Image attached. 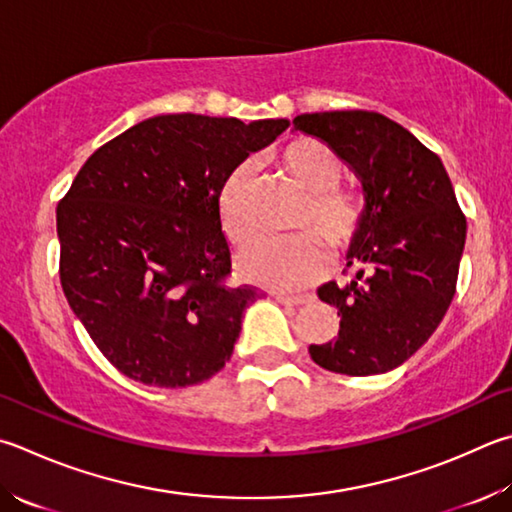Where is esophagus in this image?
<instances>
[{
    "instance_id": "1",
    "label": "esophagus",
    "mask_w": 512,
    "mask_h": 512,
    "mask_svg": "<svg viewBox=\"0 0 512 512\" xmlns=\"http://www.w3.org/2000/svg\"><path fill=\"white\" fill-rule=\"evenodd\" d=\"M275 300L286 304V306H300V304L309 302V295H286V293H277Z\"/></svg>"
}]
</instances>
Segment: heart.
I'll use <instances>...</instances> for the list:
<instances>
[{
	"instance_id": "b5f03b06",
	"label": "heart",
	"mask_w": 512,
	"mask_h": 512,
	"mask_svg": "<svg viewBox=\"0 0 512 512\" xmlns=\"http://www.w3.org/2000/svg\"><path fill=\"white\" fill-rule=\"evenodd\" d=\"M275 163L304 192L291 219V228L302 232L255 241L241 253L239 266L253 282L297 288L322 273L327 259L322 240L342 253L360 237L367 224V199L358 190L340 185L345 172L340 156L318 138H297L275 156ZM255 194L257 167L253 161L237 163L219 185V217L235 244H246L257 232Z\"/></svg>"
}]
</instances>
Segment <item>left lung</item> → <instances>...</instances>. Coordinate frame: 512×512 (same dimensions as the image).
<instances>
[{
    "instance_id": "obj_1",
    "label": "left lung",
    "mask_w": 512,
    "mask_h": 512,
    "mask_svg": "<svg viewBox=\"0 0 512 512\" xmlns=\"http://www.w3.org/2000/svg\"><path fill=\"white\" fill-rule=\"evenodd\" d=\"M293 125L349 163L367 199L365 230L347 253L351 282L318 288L338 309V338L309 353L336 374H385L414 356L448 311L466 215L439 156L378 111H320Z\"/></svg>"
}]
</instances>
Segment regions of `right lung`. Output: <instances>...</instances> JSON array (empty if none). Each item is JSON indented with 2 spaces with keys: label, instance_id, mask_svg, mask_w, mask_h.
Returning <instances> with one entry per match:
<instances>
[{
  "label": "right lung",
  "instance_id": "1",
  "mask_svg": "<svg viewBox=\"0 0 512 512\" xmlns=\"http://www.w3.org/2000/svg\"><path fill=\"white\" fill-rule=\"evenodd\" d=\"M288 120L167 114L89 156L58 203L60 282L127 378L190 387L226 365L259 288L230 284L217 192Z\"/></svg>",
  "mask_w": 512,
  "mask_h": 512
}]
</instances>
